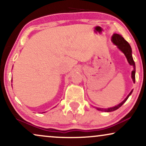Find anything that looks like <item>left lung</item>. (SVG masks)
Returning a JSON list of instances; mask_svg holds the SVG:
<instances>
[{"mask_svg":"<svg viewBox=\"0 0 146 146\" xmlns=\"http://www.w3.org/2000/svg\"><path fill=\"white\" fill-rule=\"evenodd\" d=\"M111 42L114 44L115 46H117V47L118 48L119 50L122 52L124 54V55L126 57L127 60L128 62V63L131 66H132L133 67V70L131 72V78L133 80V82L135 83V62L133 61V57H132V51H131V48L129 45V44L122 37V36L118 34H113L111 36ZM133 90H131V91L129 92V94L127 95V96L125 98V100L121 102L120 104H119L118 105L113 106L112 108H96V109L99 111H107V112H110V111H113L116 110L120 108L123 104L125 102V101L127 100L129 96L132 93Z\"/></svg>","mask_w":146,"mask_h":146,"instance_id":"1","label":"left lung"}]
</instances>
